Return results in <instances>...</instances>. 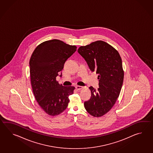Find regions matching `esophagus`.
<instances>
[{"label":"esophagus","mask_w":153,"mask_h":153,"mask_svg":"<svg viewBox=\"0 0 153 153\" xmlns=\"http://www.w3.org/2000/svg\"><path fill=\"white\" fill-rule=\"evenodd\" d=\"M75 88L78 90H82L83 88V87L81 86H78V85H77V86H75Z\"/></svg>","instance_id":"1"}]
</instances>
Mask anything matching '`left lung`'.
Wrapping results in <instances>:
<instances>
[{"label":"left lung","instance_id":"obj_1","mask_svg":"<svg viewBox=\"0 0 153 153\" xmlns=\"http://www.w3.org/2000/svg\"><path fill=\"white\" fill-rule=\"evenodd\" d=\"M78 52L91 71L98 74L99 88L96 90L89 88L91 98L85 102L84 107L92 116L100 117L111 110L120 94L124 77L120 56L112 46L102 40L81 46Z\"/></svg>","mask_w":153,"mask_h":153}]
</instances>
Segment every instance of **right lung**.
Masks as SVG:
<instances>
[{
	"label": "right lung",
	"mask_w": 153,
	"mask_h": 153,
	"mask_svg": "<svg viewBox=\"0 0 153 153\" xmlns=\"http://www.w3.org/2000/svg\"><path fill=\"white\" fill-rule=\"evenodd\" d=\"M77 47L57 39L45 41L37 46L29 60L33 92L39 106L50 116L62 113L67 107L74 86H63L56 77L66 60Z\"/></svg>",
	"instance_id": "add662e5"
}]
</instances>
